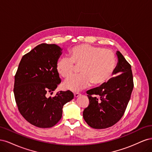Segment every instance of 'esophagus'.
<instances>
[{
  "label": "esophagus",
  "instance_id": "obj_1",
  "mask_svg": "<svg viewBox=\"0 0 152 152\" xmlns=\"http://www.w3.org/2000/svg\"><path fill=\"white\" fill-rule=\"evenodd\" d=\"M80 96V94L75 93V94H74V98H78V97H79Z\"/></svg>",
  "mask_w": 152,
  "mask_h": 152
}]
</instances>
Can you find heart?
Listing matches in <instances>:
<instances>
[{"label":"heart","instance_id":"1","mask_svg":"<svg viewBox=\"0 0 152 152\" xmlns=\"http://www.w3.org/2000/svg\"><path fill=\"white\" fill-rule=\"evenodd\" d=\"M70 59L60 58L56 69L63 78L70 76L75 66H80V75L72 76L63 83L65 89L77 92L92 84L99 86L106 83L112 77L116 65L115 54L108 49L90 44H80L69 51Z\"/></svg>","mask_w":152,"mask_h":152}]
</instances>
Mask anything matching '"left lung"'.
I'll return each mask as SVG.
<instances>
[{
	"label": "left lung",
	"instance_id": "8db88e82",
	"mask_svg": "<svg viewBox=\"0 0 152 152\" xmlns=\"http://www.w3.org/2000/svg\"><path fill=\"white\" fill-rule=\"evenodd\" d=\"M118 62L107 82L87 91L89 104L84 109L83 117L94 129H105L113 126L123 116L134 87L131 66L120 51L117 50ZM99 95L100 99L95 96Z\"/></svg>",
	"mask_w": 152,
	"mask_h": 152
}]
</instances>
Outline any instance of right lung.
Instances as JSON below:
<instances>
[{"instance_id": "right-lung-1", "label": "right lung", "mask_w": 152, "mask_h": 152, "mask_svg": "<svg viewBox=\"0 0 152 152\" xmlns=\"http://www.w3.org/2000/svg\"><path fill=\"white\" fill-rule=\"evenodd\" d=\"M62 50L56 44H39L22 57L18 66L14 86L16 103L21 115L36 127L56 125L64 104L73 98L70 91L48 97L61 83L56 65Z\"/></svg>"}]
</instances>
